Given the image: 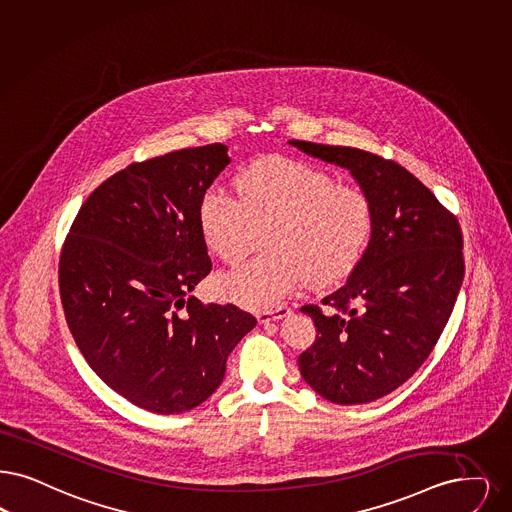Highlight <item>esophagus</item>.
Returning <instances> with one entry per match:
<instances>
[{"mask_svg": "<svg viewBox=\"0 0 512 512\" xmlns=\"http://www.w3.org/2000/svg\"><path fill=\"white\" fill-rule=\"evenodd\" d=\"M289 312H291V308L287 307V305H280V307H276L274 310H263V312H259V314H257V320H259L261 324H268V322H276V320L284 318Z\"/></svg>", "mask_w": 512, "mask_h": 512, "instance_id": "esophagus-1", "label": "esophagus"}]
</instances>
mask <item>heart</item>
Returning a JSON list of instances; mask_svg holds the SVG:
<instances>
[{
  "mask_svg": "<svg viewBox=\"0 0 512 512\" xmlns=\"http://www.w3.org/2000/svg\"><path fill=\"white\" fill-rule=\"evenodd\" d=\"M207 247L225 261L244 259L259 230L265 255L219 276V293L238 305L272 308L310 280L329 286L348 276L366 255L375 209L366 190L333 183L316 165L270 156L247 165L236 196L209 186L198 205Z\"/></svg>",
  "mask_w": 512,
  "mask_h": 512,
  "instance_id": "obj_1",
  "label": "heart"
}]
</instances>
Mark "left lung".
I'll list each match as a JSON object with an SVG mask.
<instances>
[{
    "instance_id": "obj_1",
    "label": "left lung",
    "mask_w": 512,
    "mask_h": 512,
    "mask_svg": "<svg viewBox=\"0 0 512 512\" xmlns=\"http://www.w3.org/2000/svg\"><path fill=\"white\" fill-rule=\"evenodd\" d=\"M347 167L375 209L366 255L347 284L301 308L316 341L303 379L333 404L373 402L421 368L450 320L465 274L457 217L406 167L350 146L289 141Z\"/></svg>"
}]
</instances>
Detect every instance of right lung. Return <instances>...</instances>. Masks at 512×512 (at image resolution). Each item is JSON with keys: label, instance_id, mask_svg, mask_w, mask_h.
Masks as SVG:
<instances>
[{"label": "right lung", "instance_id": "add662e5", "mask_svg": "<svg viewBox=\"0 0 512 512\" xmlns=\"http://www.w3.org/2000/svg\"><path fill=\"white\" fill-rule=\"evenodd\" d=\"M225 144L127 165L83 202L62 244L66 324L91 369L152 413H183L225 377L253 314L190 291L211 272L198 205L230 164Z\"/></svg>", "mask_w": 512, "mask_h": 512}]
</instances>
